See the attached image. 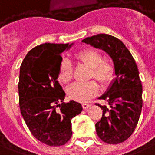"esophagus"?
<instances>
[{
    "mask_svg": "<svg viewBox=\"0 0 155 155\" xmlns=\"http://www.w3.org/2000/svg\"><path fill=\"white\" fill-rule=\"evenodd\" d=\"M91 106V104H88V103H83L82 104V107L84 109H87L88 107H90Z\"/></svg>",
    "mask_w": 155,
    "mask_h": 155,
    "instance_id": "1",
    "label": "esophagus"
}]
</instances>
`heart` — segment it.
<instances>
[{
	"instance_id": "1",
	"label": "heart",
	"mask_w": 155,
	"mask_h": 155,
	"mask_svg": "<svg viewBox=\"0 0 155 155\" xmlns=\"http://www.w3.org/2000/svg\"><path fill=\"white\" fill-rule=\"evenodd\" d=\"M78 62L82 63L91 68L90 76L95 78L102 85L110 83L114 77V66L111 62L104 60L100 52L94 48H85L74 54ZM73 69L71 63L63 59L59 65L58 80L60 83L67 84L72 79ZM99 91V85L95 81L85 83H74L67 90V94L72 100L86 102L95 96Z\"/></svg>"
}]
</instances>
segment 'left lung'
Wrapping results in <instances>:
<instances>
[{"label": "left lung", "mask_w": 155, "mask_h": 155, "mask_svg": "<svg viewBox=\"0 0 155 155\" xmlns=\"http://www.w3.org/2000/svg\"><path fill=\"white\" fill-rule=\"evenodd\" d=\"M82 42L102 49L112 59L116 78L100 97L107 101V106L96 103L103 111L96 129L105 143H121L134 133L141 114L143 88L137 64L123 42L111 35L96 34Z\"/></svg>", "instance_id": "left-lung-1"}]
</instances>
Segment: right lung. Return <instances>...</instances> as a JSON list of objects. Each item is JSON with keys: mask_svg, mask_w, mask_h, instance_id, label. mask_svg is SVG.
I'll use <instances>...</instances> for the list:
<instances>
[{"mask_svg": "<svg viewBox=\"0 0 155 155\" xmlns=\"http://www.w3.org/2000/svg\"><path fill=\"white\" fill-rule=\"evenodd\" d=\"M73 44H40L26 55L20 67V110L30 132L49 146L65 144L72 136L71 119L82 111L81 103L63 102L65 93L58 81L61 54Z\"/></svg>", "mask_w": 155, "mask_h": 155, "instance_id": "right-lung-1", "label": "right lung"}]
</instances>
